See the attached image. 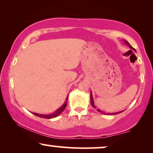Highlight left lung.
Wrapping results in <instances>:
<instances>
[{
    "label": "left lung",
    "instance_id": "8db88e82",
    "mask_svg": "<svg viewBox=\"0 0 153 153\" xmlns=\"http://www.w3.org/2000/svg\"><path fill=\"white\" fill-rule=\"evenodd\" d=\"M125 42L126 43L127 45L129 46V47L130 48V49H134V50H135L134 49V48H133L132 47H131V46L130 45H129V44L128 42H127V41H125ZM91 105L93 106L94 108H96L95 105V104H94V101H93V95H92V93H91ZM97 111H100V113H102V112L101 111H100V109H97ZM121 112H123V111H120V112H116V113H112V114H109V113H108V114H110V115H116V114H120V113H121ZM103 114H104V112H103Z\"/></svg>",
    "mask_w": 153,
    "mask_h": 153
}]
</instances>
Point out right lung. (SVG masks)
<instances>
[{
	"mask_svg": "<svg viewBox=\"0 0 153 153\" xmlns=\"http://www.w3.org/2000/svg\"><path fill=\"white\" fill-rule=\"evenodd\" d=\"M68 100V97H67L66 98V100L65 102V103L63 104V105L62 106H60V107L58 108L56 111L55 112L53 113V114H36V113H33V114H35V116L39 117V118H47V119H51V118H56V117H57L58 116H59V115L61 114V113L63 111L65 108L66 106H67V103H68V102H67V100Z\"/></svg>",
	"mask_w": 153,
	"mask_h": 153,
	"instance_id": "obj_1",
	"label": "right lung"
}]
</instances>
